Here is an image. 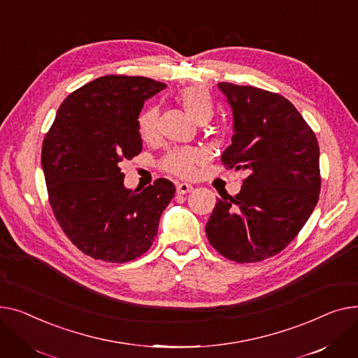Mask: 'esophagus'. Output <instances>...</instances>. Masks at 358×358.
I'll list each match as a JSON object with an SVG mask.
<instances>
[{"label":"esophagus","mask_w":358,"mask_h":358,"mask_svg":"<svg viewBox=\"0 0 358 358\" xmlns=\"http://www.w3.org/2000/svg\"><path fill=\"white\" fill-rule=\"evenodd\" d=\"M194 191V186L191 183H179L176 186V192L180 194V195H185V194H189Z\"/></svg>","instance_id":"1"}]
</instances>
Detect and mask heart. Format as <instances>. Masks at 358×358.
Wrapping results in <instances>:
<instances>
[{"label":"heart","mask_w":358,"mask_h":358,"mask_svg":"<svg viewBox=\"0 0 358 358\" xmlns=\"http://www.w3.org/2000/svg\"><path fill=\"white\" fill-rule=\"evenodd\" d=\"M182 107L195 122L209 120L214 114L213 101L209 95L196 87H189L180 94ZM138 134L141 140L152 141L157 134V111L150 108L138 117ZM202 159L201 152L195 149H180L166 156L163 167L171 173L182 178H191L195 173L196 163Z\"/></svg>","instance_id":"b5f03b06"}]
</instances>
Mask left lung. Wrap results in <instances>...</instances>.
<instances>
[{"label": "left lung", "instance_id": "obj_1", "mask_svg": "<svg viewBox=\"0 0 358 358\" xmlns=\"http://www.w3.org/2000/svg\"><path fill=\"white\" fill-rule=\"evenodd\" d=\"M233 111V138L221 156L245 171L240 194L217 199L206 222L209 243L238 263L282 251L317 206L320 145L303 117L279 94L220 82Z\"/></svg>", "mask_w": 358, "mask_h": 358}]
</instances>
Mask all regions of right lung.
Listing matches in <instances>:
<instances>
[{"label": "right lung", "mask_w": 358, "mask_h": 358, "mask_svg": "<svg viewBox=\"0 0 358 358\" xmlns=\"http://www.w3.org/2000/svg\"><path fill=\"white\" fill-rule=\"evenodd\" d=\"M166 85L143 76H101L62 102L43 140L41 167L53 214L83 253L103 262L140 257L157 236L175 185L124 186L120 163L143 149L138 115Z\"/></svg>", "instance_id": "add662e5"}]
</instances>
